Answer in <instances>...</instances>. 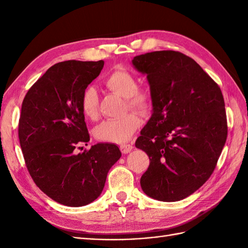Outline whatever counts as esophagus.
Masks as SVG:
<instances>
[{"mask_svg": "<svg viewBox=\"0 0 248 248\" xmlns=\"http://www.w3.org/2000/svg\"><path fill=\"white\" fill-rule=\"evenodd\" d=\"M133 149V146L130 145V144H124L120 146V150L123 154H129V152Z\"/></svg>", "mask_w": 248, "mask_h": 248, "instance_id": "1", "label": "esophagus"}]
</instances>
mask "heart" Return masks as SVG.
Here are the masks:
<instances>
[{
	"label": "heart",
	"mask_w": 248,
	"mask_h": 248,
	"mask_svg": "<svg viewBox=\"0 0 248 248\" xmlns=\"http://www.w3.org/2000/svg\"><path fill=\"white\" fill-rule=\"evenodd\" d=\"M104 84L109 91L120 94L125 100V108L138 110L141 114H149L154 109L155 100L151 91L138 86L136 77L130 70L117 68L105 78ZM81 109L88 119H96L99 114V97L93 87H87L81 97ZM141 124L140 116L129 113L118 119H108L97 125L94 136L104 143L121 144L128 141Z\"/></svg>",
	"instance_id": "1"
}]
</instances>
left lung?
I'll return each mask as SVG.
<instances>
[{
	"label": "left lung",
	"mask_w": 248,
	"mask_h": 248,
	"mask_svg": "<svg viewBox=\"0 0 248 248\" xmlns=\"http://www.w3.org/2000/svg\"><path fill=\"white\" fill-rule=\"evenodd\" d=\"M154 94V113L135 147L150 164L140 178L146 195L178 202L203 186L227 140L225 102L217 83L191 57L178 51L135 56Z\"/></svg>",
	"instance_id": "left-lung-1"
}]
</instances>
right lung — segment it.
Wrapping results in <instances>:
<instances>
[{
	"label": "right lung",
	"mask_w": 248,
	"mask_h": 248,
	"mask_svg": "<svg viewBox=\"0 0 248 248\" xmlns=\"http://www.w3.org/2000/svg\"><path fill=\"white\" fill-rule=\"evenodd\" d=\"M103 65V61L57 62L29 89L21 108L18 134L26 168L41 191L68 207L97 199L109 168L121 156L114 144L76 151L89 140L82 93Z\"/></svg>",
	"instance_id": "right-lung-1"
}]
</instances>
